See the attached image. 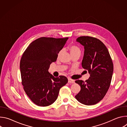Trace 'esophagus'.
Wrapping results in <instances>:
<instances>
[{
  "label": "esophagus",
  "instance_id": "obj_1",
  "mask_svg": "<svg viewBox=\"0 0 127 127\" xmlns=\"http://www.w3.org/2000/svg\"><path fill=\"white\" fill-rule=\"evenodd\" d=\"M74 80L72 79L71 78H68V83H74Z\"/></svg>",
  "mask_w": 127,
  "mask_h": 127
}]
</instances>
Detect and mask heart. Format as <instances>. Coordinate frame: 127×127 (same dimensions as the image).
<instances>
[{
  "label": "heart",
  "instance_id": "b5f03b06",
  "mask_svg": "<svg viewBox=\"0 0 127 127\" xmlns=\"http://www.w3.org/2000/svg\"><path fill=\"white\" fill-rule=\"evenodd\" d=\"M68 50L70 52L71 55H73L75 53H80V49L76 46L75 45H71L69 47Z\"/></svg>",
  "mask_w": 127,
  "mask_h": 127
}]
</instances>
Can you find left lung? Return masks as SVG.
<instances>
[{"label": "left lung", "instance_id": "8db88e82", "mask_svg": "<svg viewBox=\"0 0 127 127\" xmlns=\"http://www.w3.org/2000/svg\"><path fill=\"white\" fill-rule=\"evenodd\" d=\"M76 42L84 47L82 66L88 71L90 77L85 81H75L81 87L75 98L85 105L95 104L104 97L110 87L114 70L113 62L107 49L99 40L82 36Z\"/></svg>", "mask_w": 127, "mask_h": 127}]
</instances>
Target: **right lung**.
Wrapping results in <instances>:
<instances>
[{"label":"right lung","instance_id":"1","mask_svg":"<svg viewBox=\"0 0 127 127\" xmlns=\"http://www.w3.org/2000/svg\"><path fill=\"white\" fill-rule=\"evenodd\" d=\"M68 39L40 38L31 43L23 54L20 62L22 84L36 105L47 106L54 103L60 89L68 82L65 76L55 77L48 71Z\"/></svg>","mask_w":127,"mask_h":127}]
</instances>
